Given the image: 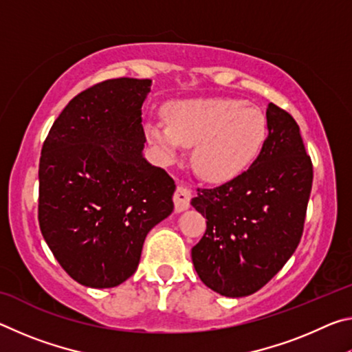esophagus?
<instances>
[{
    "label": "esophagus",
    "instance_id": "34e87169",
    "mask_svg": "<svg viewBox=\"0 0 352 352\" xmlns=\"http://www.w3.org/2000/svg\"><path fill=\"white\" fill-rule=\"evenodd\" d=\"M190 197H192V192L188 188L184 186H177L175 192H174V205H175V211L182 212L184 210H188L190 205Z\"/></svg>",
    "mask_w": 352,
    "mask_h": 352
}]
</instances>
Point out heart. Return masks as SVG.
I'll list each match as a JSON object with an SVG mask.
<instances>
[{"instance_id":"b5f03b06","label":"heart","mask_w":352,"mask_h":352,"mask_svg":"<svg viewBox=\"0 0 352 352\" xmlns=\"http://www.w3.org/2000/svg\"><path fill=\"white\" fill-rule=\"evenodd\" d=\"M163 119H148L144 135L164 162L184 146L192 147V166L206 182L223 183L242 174L267 140V119L242 99L195 98L164 107Z\"/></svg>"}]
</instances>
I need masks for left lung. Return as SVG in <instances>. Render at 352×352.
<instances>
[{"instance_id":"obj_1","label":"left lung","mask_w":352,"mask_h":352,"mask_svg":"<svg viewBox=\"0 0 352 352\" xmlns=\"http://www.w3.org/2000/svg\"><path fill=\"white\" fill-rule=\"evenodd\" d=\"M269 136L258 158L233 180L199 189L190 205L206 217L192 264L211 290L252 295L283 269L301 241L314 168L290 113L269 104Z\"/></svg>"}]
</instances>
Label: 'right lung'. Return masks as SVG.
Wrapping results in <instances>:
<instances>
[{
    "mask_svg": "<svg viewBox=\"0 0 352 352\" xmlns=\"http://www.w3.org/2000/svg\"><path fill=\"white\" fill-rule=\"evenodd\" d=\"M148 79L99 82L52 124L38 164V225L82 285L109 289L138 269L148 231L174 210L175 183L142 157Z\"/></svg>",
    "mask_w": 352,
    "mask_h": 352,
    "instance_id": "obj_1",
    "label": "right lung"
}]
</instances>
